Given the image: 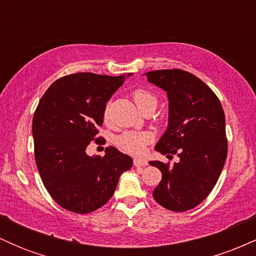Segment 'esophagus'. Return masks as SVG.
Wrapping results in <instances>:
<instances>
[{
  "label": "esophagus",
  "instance_id": "esophagus-1",
  "mask_svg": "<svg viewBox=\"0 0 256 256\" xmlns=\"http://www.w3.org/2000/svg\"><path fill=\"white\" fill-rule=\"evenodd\" d=\"M134 165L136 167H144L148 165V161L146 158H134Z\"/></svg>",
  "mask_w": 256,
  "mask_h": 256
}]
</instances>
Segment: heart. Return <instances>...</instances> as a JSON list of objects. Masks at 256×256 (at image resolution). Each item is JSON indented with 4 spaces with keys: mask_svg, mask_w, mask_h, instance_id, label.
I'll list each match as a JSON object with an SVG mask.
<instances>
[{
    "mask_svg": "<svg viewBox=\"0 0 256 256\" xmlns=\"http://www.w3.org/2000/svg\"><path fill=\"white\" fill-rule=\"evenodd\" d=\"M132 98H134V104L142 112L155 110L158 104L156 96L146 89H136L132 92ZM108 118H110V110H108V107H106L104 119L107 122ZM152 140H154V136L149 131H125L116 136V144L128 154L140 155L144 152L146 146L152 142Z\"/></svg>",
    "mask_w": 256,
    "mask_h": 256,
    "instance_id": "b5f03b06",
    "label": "heart"
}]
</instances>
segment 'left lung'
I'll use <instances>...</instances> for the list:
<instances>
[{
  "instance_id": "8db88e82",
  "label": "left lung",
  "mask_w": 256,
  "mask_h": 256,
  "mask_svg": "<svg viewBox=\"0 0 256 256\" xmlns=\"http://www.w3.org/2000/svg\"><path fill=\"white\" fill-rule=\"evenodd\" d=\"M146 76L170 101L168 126L155 149L168 158L179 156L173 166L149 162L162 173L152 196L167 210L185 212L210 195L222 171L228 156L224 110L213 90L192 73L174 68Z\"/></svg>"
}]
</instances>
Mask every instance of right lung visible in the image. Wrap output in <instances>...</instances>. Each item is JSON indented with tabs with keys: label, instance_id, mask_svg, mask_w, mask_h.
Segmentation results:
<instances>
[{
	"label": "right lung",
	"instance_id": "add662e5",
	"mask_svg": "<svg viewBox=\"0 0 256 256\" xmlns=\"http://www.w3.org/2000/svg\"><path fill=\"white\" fill-rule=\"evenodd\" d=\"M128 76H64L48 88L34 110L38 172L54 201L70 212L98 210L113 196L120 174L131 168L132 158L114 146L106 148L104 156L85 152L92 140L106 143L98 137L106 104Z\"/></svg>",
	"mask_w": 256,
	"mask_h": 256
}]
</instances>
